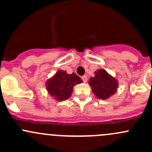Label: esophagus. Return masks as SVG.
<instances>
[{"label": "esophagus", "mask_w": 152, "mask_h": 152, "mask_svg": "<svg viewBox=\"0 0 152 152\" xmlns=\"http://www.w3.org/2000/svg\"><path fill=\"white\" fill-rule=\"evenodd\" d=\"M82 81H83L84 82H87V76H82Z\"/></svg>", "instance_id": "obj_1"}]
</instances>
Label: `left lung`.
Returning <instances> with one entry per match:
<instances>
[{
	"mask_svg": "<svg viewBox=\"0 0 152 152\" xmlns=\"http://www.w3.org/2000/svg\"><path fill=\"white\" fill-rule=\"evenodd\" d=\"M95 77L90 79L89 84L91 86L93 93L101 99H107L114 94L117 90V81L112 77L103 69L95 73Z\"/></svg>",
	"mask_w": 152,
	"mask_h": 152,
	"instance_id": "1",
	"label": "left lung"
}]
</instances>
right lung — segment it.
<instances>
[{"label":"right lung","instance_id":"obj_1","mask_svg":"<svg viewBox=\"0 0 152 152\" xmlns=\"http://www.w3.org/2000/svg\"><path fill=\"white\" fill-rule=\"evenodd\" d=\"M82 82L76 73L67 74L65 71L59 70L52 79L48 81L46 87L50 96L57 101H64L70 96L73 86Z\"/></svg>","mask_w":152,"mask_h":152}]
</instances>
